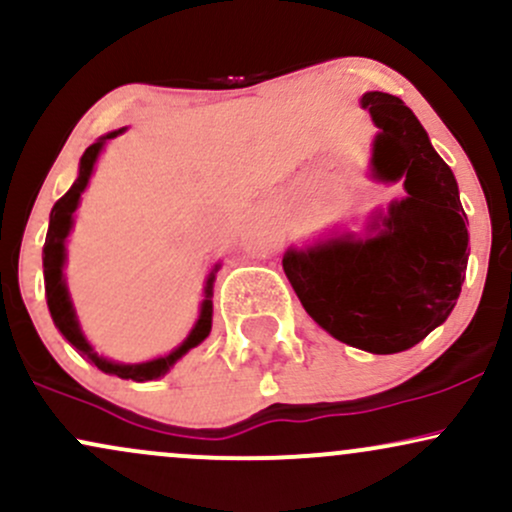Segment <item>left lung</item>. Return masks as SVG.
<instances>
[{
    "mask_svg": "<svg viewBox=\"0 0 512 512\" xmlns=\"http://www.w3.org/2000/svg\"><path fill=\"white\" fill-rule=\"evenodd\" d=\"M361 105L380 129L375 175L404 180L407 197L392 204L378 236L289 250L284 272L305 313L334 339L397 354L455 308L469 257L467 214L455 175L407 105L380 91L366 93Z\"/></svg>",
    "mask_w": 512,
    "mask_h": 512,
    "instance_id": "8db88e82",
    "label": "left lung"
}]
</instances>
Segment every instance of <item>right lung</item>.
<instances>
[{"label":"right lung","mask_w":512,"mask_h":512,"mask_svg":"<svg viewBox=\"0 0 512 512\" xmlns=\"http://www.w3.org/2000/svg\"><path fill=\"white\" fill-rule=\"evenodd\" d=\"M120 132H122V129L105 134V137L98 139L96 144L88 146V149L84 151V156H81L79 178H76L74 185L69 187L67 195L57 199L55 207H52V211H50L48 238H45V245H43L45 298H48V308H50L52 320H55V327L64 334V339H67V342L72 344L74 349L86 358L88 363L98 366L103 370V373H110V375H117V378L137 380V383H144V380L161 378L163 373H168V368L173 366L178 358H182L187 354V351L195 349L199 342H204V339H207V334L211 332V281H214V274H211L209 281H207V301L202 303V315H199L195 330L190 332V337H187L185 342H182L178 349L173 351V354L156 358V361H149V363H137V366H122V363L105 361V358L98 356L96 351L88 346L84 334H81V330H79V325H76L72 301H69L67 286H64V279H62L64 238L69 236V228H72V214H74L76 204H79V197H81V192H84L88 178H91L93 163H96L98 154H101L105 139H113Z\"/></svg>","instance_id":"obj_1"}]
</instances>
